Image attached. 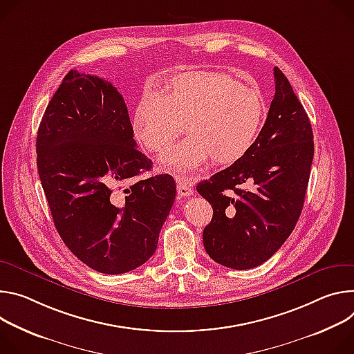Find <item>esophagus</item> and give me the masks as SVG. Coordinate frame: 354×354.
I'll return each instance as SVG.
<instances>
[{"instance_id": "esophagus-1", "label": "esophagus", "mask_w": 354, "mask_h": 354, "mask_svg": "<svg viewBox=\"0 0 354 354\" xmlns=\"http://www.w3.org/2000/svg\"><path fill=\"white\" fill-rule=\"evenodd\" d=\"M176 180H177V191L181 197H189V195H192V188H191L192 178L176 176Z\"/></svg>"}]
</instances>
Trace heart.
<instances>
[{
	"label": "heart",
	"mask_w": 354,
	"mask_h": 354,
	"mask_svg": "<svg viewBox=\"0 0 354 354\" xmlns=\"http://www.w3.org/2000/svg\"><path fill=\"white\" fill-rule=\"evenodd\" d=\"M266 115L261 94L216 71L183 73L165 94L146 91L136 105L133 132L154 153L169 149L185 131L191 138L169 150L162 162L178 171L241 160L257 139Z\"/></svg>",
	"instance_id": "b5f03b06"
}]
</instances>
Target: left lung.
<instances>
[{
    "label": "left lung",
    "instance_id": "obj_1",
    "mask_svg": "<svg viewBox=\"0 0 354 354\" xmlns=\"http://www.w3.org/2000/svg\"><path fill=\"white\" fill-rule=\"evenodd\" d=\"M267 120L241 160L197 185L214 209L203 239L209 257L248 270L276 253L301 215L313 159L309 118L287 77L274 67ZM248 183L250 190L240 188Z\"/></svg>",
    "mask_w": 354,
    "mask_h": 354
}]
</instances>
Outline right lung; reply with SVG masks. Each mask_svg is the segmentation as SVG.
<instances>
[{
    "instance_id": "1",
    "label": "right lung",
    "mask_w": 354,
    "mask_h": 354,
    "mask_svg": "<svg viewBox=\"0 0 354 354\" xmlns=\"http://www.w3.org/2000/svg\"><path fill=\"white\" fill-rule=\"evenodd\" d=\"M37 171L71 253L104 274L146 263L176 200L169 174L136 180L151 160L136 149L124 97L104 78L70 70L37 129Z\"/></svg>"
}]
</instances>
